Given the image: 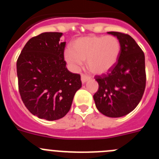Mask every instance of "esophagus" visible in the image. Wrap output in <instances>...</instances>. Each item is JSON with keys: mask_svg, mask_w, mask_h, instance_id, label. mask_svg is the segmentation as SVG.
<instances>
[{"mask_svg": "<svg viewBox=\"0 0 159 159\" xmlns=\"http://www.w3.org/2000/svg\"><path fill=\"white\" fill-rule=\"evenodd\" d=\"M89 80H90V77L88 76V75H84V74L81 75V81H82L83 84H85V83H86L87 81Z\"/></svg>", "mask_w": 159, "mask_h": 159, "instance_id": "34e87169", "label": "esophagus"}]
</instances>
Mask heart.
<instances>
[{"label":"heart","instance_id":"1","mask_svg":"<svg viewBox=\"0 0 159 159\" xmlns=\"http://www.w3.org/2000/svg\"><path fill=\"white\" fill-rule=\"evenodd\" d=\"M121 52L119 40L112 36H90L78 38L71 49L64 52V59L73 71H78L86 60L88 69L101 75L116 65Z\"/></svg>","mask_w":159,"mask_h":159}]
</instances>
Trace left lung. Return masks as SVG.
I'll return each mask as SVG.
<instances>
[{
    "label": "left lung",
    "instance_id": "obj_1",
    "mask_svg": "<svg viewBox=\"0 0 159 159\" xmlns=\"http://www.w3.org/2000/svg\"><path fill=\"white\" fill-rule=\"evenodd\" d=\"M121 44L117 63L107 74L95 76L99 89L93 95L99 112L111 118L124 116L138 106L146 88L145 56L130 36L118 32Z\"/></svg>",
    "mask_w": 159,
    "mask_h": 159
}]
</instances>
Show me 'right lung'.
<instances>
[{
  "label": "right lung",
  "instance_id": "obj_1",
  "mask_svg": "<svg viewBox=\"0 0 159 159\" xmlns=\"http://www.w3.org/2000/svg\"><path fill=\"white\" fill-rule=\"evenodd\" d=\"M62 32H43L26 43L16 62L19 92L28 110L40 119L57 120L69 111L80 75L66 67Z\"/></svg>",
  "mask_w": 159,
  "mask_h": 159
}]
</instances>
